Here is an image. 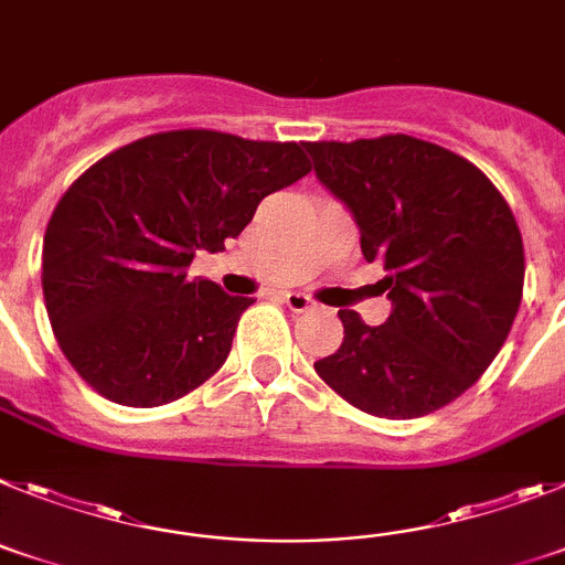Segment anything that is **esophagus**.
<instances>
[{
    "label": "esophagus",
    "instance_id": "esophagus-1",
    "mask_svg": "<svg viewBox=\"0 0 565 565\" xmlns=\"http://www.w3.org/2000/svg\"><path fill=\"white\" fill-rule=\"evenodd\" d=\"M281 301L287 303V307L292 312H310V310H316V301H312L310 296H301V292H284Z\"/></svg>",
    "mask_w": 565,
    "mask_h": 565
}]
</instances>
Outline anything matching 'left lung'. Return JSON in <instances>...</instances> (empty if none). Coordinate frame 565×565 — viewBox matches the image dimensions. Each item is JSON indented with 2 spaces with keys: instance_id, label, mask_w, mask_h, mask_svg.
Listing matches in <instances>:
<instances>
[{
  "instance_id": "8db88e82",
  "label": "left lung",
  "mask_w": 565,
  "mask_h": 565,
  "mask_svg": "<svg viewBox=\"0 0 565 565\" xmlns=\"http://www.w3.org/2000/svg\"><path fill=\"white\" fill-rule=\"evenodd\" d=\"M303 147L355 218L366 262L384 264L392 301L381 327L338 310L343 341L316 372L377 418L452 404L494 361L523 296V238L507 199L472 161L404 134Z\"/></svg>"
}]
</instances>
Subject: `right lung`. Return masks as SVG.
I'll return each mask as SVG.
<instances>
[{
    "label": "right lung",
    "mask_w": 565,
    "mask_h": 565,
    "mask_svg": "<svg viewBox=\"0 0 565 565\" xmlns=\"http://www.w3.org/2000/svg\"><path fill=\"white\" fill-rule=\"evenodd\" d=\"M310 173L296 141L167 130L113 150L58 199L42 249L53 335L85 384L121 406H161L222 370L253 298L190 278L264 195Z\"/></svg>",
    "instance_id": "right-lung-1"
}]
</instances>
